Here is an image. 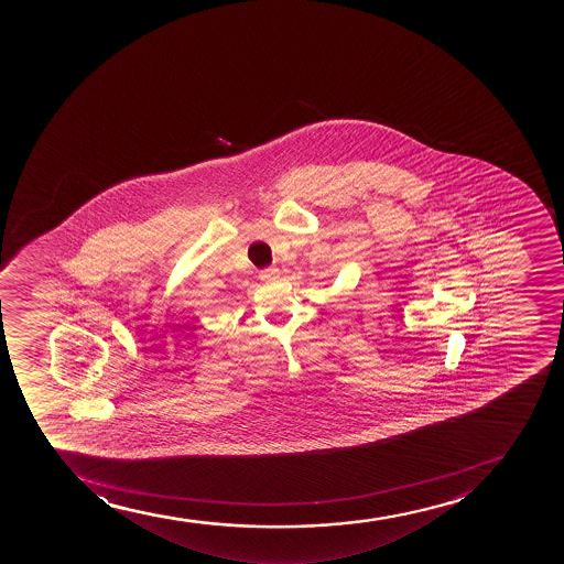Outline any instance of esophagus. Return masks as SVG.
<instances>
[{
	"mask_svg": "<svg viewBox=\"0 0 564 564\" xmlns=\"http://www.w3.org/2000/svg\"><path fill=\"white\" fill-rule=\"evenodd\" d=\"M259 278L262 279V281H275V279L279 278V270L278 268H273V267H268V268H264V270H261V272H259Z\"/></svg>",
	"mask_w": 564,
	"mask_h": 564,
	"instance_id": "obj_1",
	"label": "esophagus"
}]
</instances>
